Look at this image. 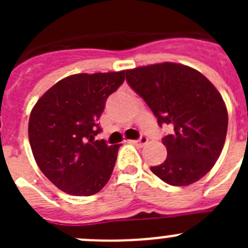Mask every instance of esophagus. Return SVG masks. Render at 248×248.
Here are the masks:
<instances>
[{"instance_id":"esophagus-1","label":"esophagus","mask_w":248,"mask_h":248,"mask_svg":"<svg viewBox=\"0 0 248 248\" xmlns=\"http://www.w3.org/2000/svg\"><path fill=\"white\" fill-rule=\"evenodd\" d=\"M130 143L135 144V145L143 146V145H145L146 143H148V138H146L145 135H141V137H140L139 139H138V140H131Z\"/></svg>"}]
</instances>
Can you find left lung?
Instances as JSON below:
<instances>
[{
	"instance_id": "left-lung-1",
	"label": "left lung",
	"mask_w": 248,
	"mask_h": 248,
	"mask_svg": "<svg viewBox=\"0 0 248 248\" xmlns=\"http://www.w3.org/2000/svg\"><path fill=\"white\" fill-rule=\"evenodd\" d=\"M125 76L157 124L171 128L163 138L168 156L151 171L172 186L200 180L217 161L226 139L229 117L217 89L200 72L177 63L138 67Z\"/></svg>"
}]
</instances>
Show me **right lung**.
Here are the masks:
<instances>
[{"label":"right lung","instance_id":"right-lung-1","mask_svg":"<svg viewBox=\"0 0 248 248\" xmlns=\"http://www.w3.org/2000/svg\"><path fill=\"white\" fill-rule=\"evenodd\" d=\"M125 71L73 74L48 89L31 111L28 138L41 171L74 196L97 194L108 183L119 145L95 140L107 98Z\"/></svg>","mask_w":248,"mask_h":248}]
</instances>
